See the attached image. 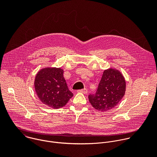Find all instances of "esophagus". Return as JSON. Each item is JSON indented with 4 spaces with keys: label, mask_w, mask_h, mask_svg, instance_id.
Wrapping results in <instances>:
<instances>
[{
    "label": "esophagus",
    "mask_w": 157,
    "mask_h": 157,
    "mask_svg": "<svg viewBox=\"0 0 157 157\" xmlns=\"http://www.w3.org/2000/svg\"><path fill=\"white\" fill-rule=\"evenodd\" d=\"M77 92L81 93H83V94H87V90L86 89H81V90H78Z\"/></svg>",
    "instance_id": "obj_1"
}]
</instances>
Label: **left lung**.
I'll return each instance as SVG.
<instances>
[{"instance_id": "8db88e82", "label": "left lung", "mask_w": 157, "mask_h": 157, "mask_svg": "<svg viewBox=\"0 0 157 157\" xmlns=\"http://www.w3.org/2000/svg\"><path fill=\"white\" fill-rule=\"evenodd\" d=\"M126 91V82L122 73L114 68L104 71L95 94L89 95V102L96 110L107 111L114 108Z\"/></svg>"}]
</instances>
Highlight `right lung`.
Segmentation results:
<instances>
[{"label": "right lung", "mask_w": 157, "mask_h": 157, "mask_svg": "<svg viewBox=\"0 0 157 157\" xmlns=\"http://www.w3.org/2000/svg\"><path fill=\"white\" fill-rule=\"evenodd\" d=\"M61 68L46 67L36 75L35 90L42 103L53 109L64 106L73 96L63 77Z\"/></svg>", "instance_id": "right-lung-1"}]
</instances>
